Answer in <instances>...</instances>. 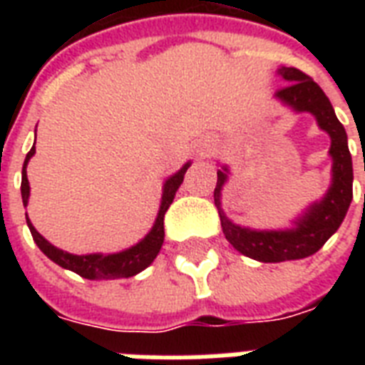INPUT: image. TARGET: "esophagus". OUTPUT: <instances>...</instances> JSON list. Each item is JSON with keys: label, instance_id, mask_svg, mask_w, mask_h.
Masks as SVG:
<instances>
[{"label": "esophagus", "instance_id": "esophagus-1", "mask_svg": "<svg viewBox=\"0 0 365 365\" xmlns=\"http://www.w3.org/2000/svg\"><path fill=\"white\" fill-rule=\"evenodd\" d=\"M210 153H212V145H205V148H200V151H199L200 157H208Z\"/></svg>", "mask_w": 365, "mask_h": 365}]
</instances>
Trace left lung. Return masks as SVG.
Listing matches in <instances>:
<instances>
[{
  "mask_svg": "<svg viewBox=\"0 0 365 365\" xmlns=\"http://www.w3.org/2000/svg\"><path fill=\"white\" fill-rule=\"evenodd\" d=\"M278 73L286 79V85L277 91V98L292 106L295 111H311L318 125L331 138L329 155L334 157V182L320 202L311 206V210L295 223L297 227L289 231H252L239 227L225 217L222 210V187L227 180V168L217 170V183L214 189V202L220 212L222 229L225 239L235 250L263 263L303 259L317 254L326 240L339 229L345 220L352 200V159L346 143L345 126L341 125L334 108L324 91L311 77L297 68H280Z\"/></svg>",
  "mask_w": 365,
  "mask_h": 365,
  "instance_id": "obj_1",
  "label": "left lung"
}]
</instances>
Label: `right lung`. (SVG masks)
I'll list each match as a JSON object with an SVG mask.
<instances>
[{"label":"right lung","mask_w":365,"mask_h":365,"mask_svg":"<svg viewBox=\"0 0 365 365\" xmlns=\"http://www.w3.org/2000/svg\"><path fill=\"white\" fill-rule=\"evenodd\" d=\"M34 153H36V143H34V148H31L30 151H28V155H26L24 166H22L20 193H22V202H24V206L28 205V197H30V183H28V176H26V165H28V160H30V157ZM187 168L189 163L183 166L182 170L176 172L174 176L166 180L159 216L155 220L153 229L149 231L148 237H145L142 242H138L136 246H132V248L125 250V252H119V254H68V252H62V250L54 248L53 244L43 239L41 235L36 231V227L31 225L28 216H26V223H28L31 237H34V240H36V244L39 246V250H41L43 254L47 255L48 259H53L54 263H58L60 267L77 272L79 277L88 278V280H113V278L134 277V274H138L140 271H143L145 267L151 265L155 257H157V254H159L160 246H163V240H165V214L166 210H168V206L172 205V200H174V195H176L178 187L182 185L183 174L187 172Z\"/></svg>","instance_id":"obj_1"}]
</instances>
